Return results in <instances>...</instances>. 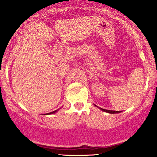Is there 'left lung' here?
<instances>
[{
	"label": "left lung",
	"mask_w": 157,
	"mask_h": 157,
	"mask_svg": "<svg viewBox=\"0 0 157 157\" xmlns=\"http://www.w3.org/2000/svg\"><path fill=\"white\" fill-rule=\"evenodd\" d=\"M100 109L102 110V111H105V112H108V113H120L121 111H110V110H106V109H101L100 108Z\"/></svg>",
	"instance_id": "8db88e82"
}]
</instances>
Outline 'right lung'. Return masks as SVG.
Wrapping results in <instances>:
<instances>
[{"mask_svg":"<svg viewBox=\"0 0 157 157\" xmlns=\"http://www.w3.org/2000/svg\"><path fill=\"white\" fill-rule=\"evenodd\" d=\"M56 111H53V112H51V113H48V114H51V113H55Z\"/></svg>","mask_w":157,"mask_h":157,"instance_id":"1","label":"right lung"}]
</instances>
